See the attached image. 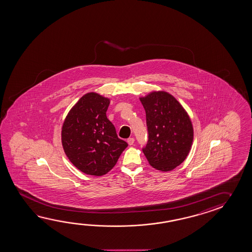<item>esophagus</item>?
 Instances as JSON below:
<instances>
[{
	"label": "esophagus",
	"instance_id": "34e87169",
	"mask_svg": "<svg viewBox=\"0 0 252 252\" xmlns=\"http://www.w3.org/2000/svg\"><path fill=\"white\" fill-rule=\"evenodd\" d=\"M127 142H128V145H132L134 144V142H135V139L133 137H128V139H127Z\"/></svg>",
	"mask_w": 252,
	"mask_h": 252
}]
</instances>
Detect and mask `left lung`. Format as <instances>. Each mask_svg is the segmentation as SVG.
<instances>
[{
  "label": "left lung",
  "instance_id": "1",
  "mask_svg": "<svg viewBox=\"0 0 252 252\" xmlns=\"http://www.w3.org/2000/svg\"><path fill=\"white\" fill-rule=\"evenodd\" d=\"M140 101L148 130L143 153L154 168L173 170L189 153L193 141L191 121L181 104L166 92H154L140 98Z\"/></svg>",
  "mask_w": 252,
  "mask_h": 252
}]
</instances>
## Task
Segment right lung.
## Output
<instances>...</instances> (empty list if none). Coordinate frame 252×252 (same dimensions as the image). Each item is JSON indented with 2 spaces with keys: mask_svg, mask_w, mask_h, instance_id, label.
I'll return each mask as SVG.
<instances>
[{
  "mask_svg": "<svg viewBox=\"0 0 252 252\" xmlns=\"http://www.w3.org/2000/svg\"><path fill=\"white\" fill-rule=\"evenodd\" d=\"M109 99L94 93L84 95L68 112L62 129L64 152L87 175H105L128 146L117 137L106 112Z\"/></svg>",
  "mask_w": 252,
  "mask_h": 252,
  "instance_id": "add662e5",
  "label": "right lung"
}]
</instances>
